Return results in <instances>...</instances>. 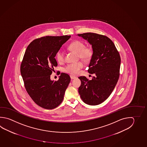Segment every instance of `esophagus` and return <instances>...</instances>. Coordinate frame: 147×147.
I'll use <instances>...</instances> for the list:
<instances>
[{
	"instance_id": "1",
	"label": "esophagus",
	"mask_w": 147,
	"mask_h": 147,
	"mask_svg": "<svg viewBox=\"0 0 147 147\" xmlns=\"http://www.w3.org/2000/svg\"><path fill=\"white\" fill-rule=\"evenodd\" d=\"M70 78H71V79H76V77H75V76H70Z\"/></svg>"
}]
</instances>
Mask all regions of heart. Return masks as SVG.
Segmentation results:
<instances>
[{
  "label": "heart",
  "instance_id": "heart-1",
  "mask_svg": "<svg viewBox=\"0 0 147 147\" xmlns=\"http://www.w3.org/2000/svg\"><path fill=\"white\" fill-rule=\"evenodd\" d=\"M84 43L79 40H75L70 44L68 49L78 54L80 59L83 60L88 61L91 59L93 55V51L89 47H85ZM56 60L59 63H62L64 61V54L61 50L57 52L56 54ZM84 66V63L82 61L68 64L64 68V71L72 75H78L79 74L80 70Z\"/></svg>",
  "mask_w": 147,
  "mask_h": 147
}]
</instances>
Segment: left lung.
<instances>
[{
	"label": "left lung",
	"instance_id": "8db88e82",
	"mask_svg": "<svg viewBox=\"0 0 147 147\" xmlns=\"http://www.w3.org/2000/svg\"><path fill=\"white\" fill-rule=\"evenodd\" d=\"M78 35L92 45L93 52L88 72L95 75L91 80L84 76L79 77L81 82L79 93L86 104L97 105L108 98L117 83L120 56L115 44L107 36L92 32Z\"/></svg>",
	"mask_w": 147,
	"mask_h": 147
}]
</instances>
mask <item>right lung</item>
Wrapping results in <instances>:
<instances>
[{
    "instance_id": "1",
    "label": "right lung",
    "mask_w": 147,
    "mask_h": 147,
    "mask_svg": "<svg viewBox=\"0 0 147 147\" xmlns=\"http://www.w3.org/2000/svg\"><path fill=\"white\" fill-rule=\"evenodd\" d=\"M70 36H45L28 45L21 65V74L27 92L34 102L46 109H53L63 102L70 81L69 76L61 73L59 80H51L57 52Z\"/></svg>"
}]
</instances>
